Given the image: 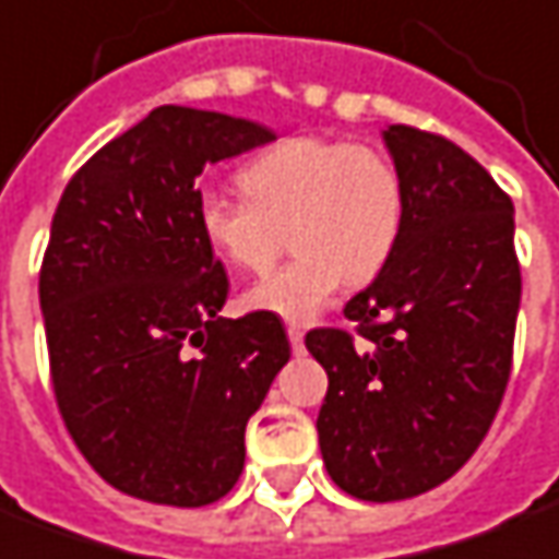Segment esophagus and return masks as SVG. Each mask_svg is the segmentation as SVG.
Masks as SVG:
<instances>
[{
    "instance_id": "esophagus-1",
    "label": "esophagus",
    "mask_w": 559,
    "mask_h": 559,
    "mask_svg": "<svg viewBox=\"0 0 559 559\" xmlns=\"http://www.w3.org/2000/svg\"><path fill=\"white\" fill-rule=\"evenodd\" d=\"M286 334H288V343H292V349H295V352H304V331H300V328H295V324H292V328H288Z\"/></svg>"
}]
</instances>
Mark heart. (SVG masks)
Wrapping results in <instances>:
<instances>
[{"instance_id": "b5f03b06", "label": "heart", "mask_w": 559, "mask_h": 559, "mask_svg": "<svg viewBox=\"0 0 559 559\" xmlns=\"http://www.w3.org/2000/svg\"><path fill=\"white\" fill-rule=\"evenodd\" d=\"M243 195L204 189L195 223L207 247L240 271H264L286 243L298 255L247 292V307L304 324L340 286L382 271L403 228V183L385 153L300 134L261 150L240 171Z\"/></svg>"}]
</instances>
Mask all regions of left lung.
Returning <instances> with one entry per match:
<instances>
[{"mask_svg":"<svg viewBox=\"0 0 559 559\" xmlns=\"http://www.w3.org/2000/svg\"><path fill=\"white\" fill-rule=\"evenodd\" d=\"M403 183L391 259L346 304L355 336L316 328L328 373L319 445L336 488L370 502L418 497L473 457L512 370L521 267L512 198L442 134L388 126Z\"/></svg>","mask_w":559,"mask_h":559,"instance_id":"left-lung-1","label":"left lung"}]
</instances>
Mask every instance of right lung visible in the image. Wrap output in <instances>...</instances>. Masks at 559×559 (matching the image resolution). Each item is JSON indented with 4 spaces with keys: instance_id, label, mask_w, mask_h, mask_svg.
Returning a JSON list of instances; mask_svg holds the SVG:
<instances>
[{
    "instance_id": "add662e5",
    "label": "right lung",
    "mask_w": 559,
    "mask_h": 559,
    "mask_svg": "<svg viewBox=\"0 0 559 559\" xmlns=\"http://www.w3.org/2000/svg\"><path fill=\"white\" fill-rule=\"evenodd\" d=\"M276 134L162 105L66 186L38 298L62 421L129 497L198 509L243 473V433L292 358L271 312L223 319L228 276L201 237L198 177Z\"/></svg>"
}]
</instances>
